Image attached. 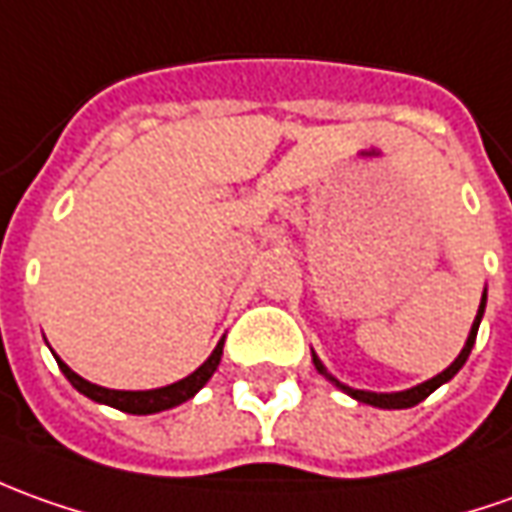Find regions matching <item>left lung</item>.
I'll list each match as a JSON object with an SVG mask.
<instances>
[{"label":"left lung","mask_w":512,"mask_h":512,"mask_svg":"<svg viewBox=\"0 0 512 512\" xmlns=\"http://www.w3.org/2000/svg\"><path fill=\"white\" fill-rule=\"evenodd\" d=\"M485 300H488V297H482V302H479V314H476L474 328H471V333H468V342H465V347H462L460 356L454 358V364H451L448 370H443L440 375H434L431 381L420 384V387L406 389V392H389V395H381V392H364V389L344 387V384H339V381H336V378H333V375H330L328 370L322 367V361L314 356L316 370L325 375L328 381H333L336 387L344 389V392H347L350 398H356V401H361V403H370V406H378V409H409V406H417L420 401H426V398H429L431 392L440 387V384L451 381V378H454V375L462 370V364L468 361V356H471V347H474V342H476V330H479V322H482V314H485Z\"/></svg>","instance_id":"obj_1"}]
</instances>
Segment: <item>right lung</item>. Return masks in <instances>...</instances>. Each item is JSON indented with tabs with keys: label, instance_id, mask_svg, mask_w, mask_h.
Returning <instances> with one entry per match:
<instances>
[{
	"label": "right lung",
	"instance_id": "right-lung-1",
	"mask_svg": "<svg viewBox=\"0 0 512 512\" xmlns=\"http://www.w3.org/2000/svg\"><path fill=\"white\" fill-rule=\"evenodd\" d=\"M221 353H224V339L218 342V347L212 350V356L198 367L196 373L187 375V378H182V381H176V384H170V387L148 389V392H123V389L97 387V384L83 381L78 373H72V370H69L58 356H55V361H58L61 373L69 378V384L78 389V392H83L86 398H92V401L97 403H106V406H114V409L128 412V415H154V412L173 409V406H179V403L190 401L198 389L210 381L212 373L218 370V364H221Z\"/></svg>",
	"mask_w": 512,
	"mask_h": 512
}]
</instances>
